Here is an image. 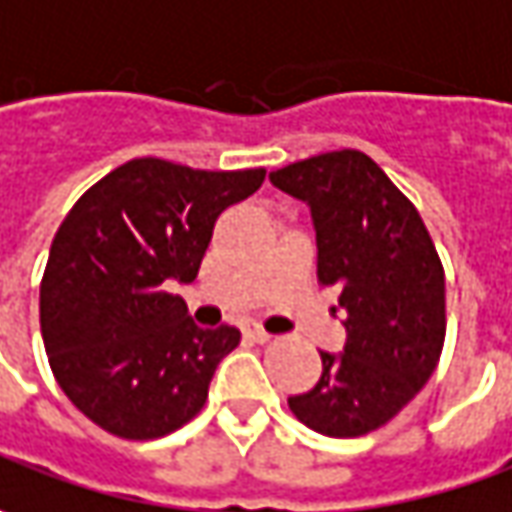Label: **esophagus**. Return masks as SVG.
Here are the masks:
<instances>
[{
    "label": "esophagus",
    "instance_id": "esophagus-1",
    "mask_svg": "<svg viewBox=\"0 0 512 512\" xmlns=\"http://www.w3.org/2000/svg\"><path fill=\"white\" fill-rule=\"evenodd\" d=\"M243 335H246L249 341H255V344H266V341L272 338V335H269V332H263L260 326H246V329H243Z\"/></svg>",
    "mask_w": 512,
    "mask_h": 512
}]
</instances>
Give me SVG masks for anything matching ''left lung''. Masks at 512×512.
<instances>
[{"label": "left lung", "instance_id": "8db88e82", "mask_svg": "<svg viewBox=\"0 0 512 512\" xmlns=\"http://www.w3.org/2000/svg\"><path fill=\"white\" fill-rule=\"evenodd\" d=\"M303 200L318 240V280L335 286L341 355L321 352V381L289 398L309 430L355 438L384 427L441 358L444 266L410 200L364 151H329L269 174Z\"/></svg>", "mask_w": 512, "mask_h": 512}]
</instances>
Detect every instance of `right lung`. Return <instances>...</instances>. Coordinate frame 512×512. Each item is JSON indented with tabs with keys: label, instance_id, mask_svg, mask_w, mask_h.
<instances>
[{
	"label": "right lung",
	"instance_id": "right-lung-1",
	"mask_svg": "<svg viewBox=\"0 0 512 512\" xmlns=\"http://www.w3.org/2000/svg\"><path fill=\"white\" fill-rule=\"evenodd\" d=\"M263 177V168L140 157L105 174L62 220L39 286L42 341L56 384L97 427L148 441L203 410L240 332L200 329L168 289L197 278L214 220Z\"/></svg>",
	"mask_w": 512,
	"mask_h": 512
}]
</instances>
